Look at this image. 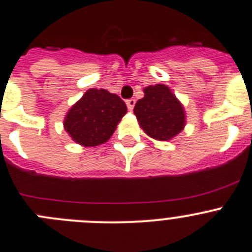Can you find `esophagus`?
I'll return each mask as SVG.
<instances>
[{
    "mask_svg": "<svg viewBox=\"0 0 252 252\" xmlns=\"http://www.w3.org/2000/svg\"><path fill=\"white\" fill-rule=\"evenodd\" d=\"M126 106H128L129 110H133V108H134L135 105V99H128V100L126 101Z\"/></svg>",
    "mask_w": 252,
    "mask_h": 252,
    "instance_id": "esophagus-1",
    "label": "esophagus"
}]
</instances>
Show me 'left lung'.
<instances>
[{
  "label": "left lung",
  "mask_w": 252,
  "mask_h": 252,
  "mask_svg": "<svg viewBox=\"0 0 252 252\" xmlns=\"http://www.w3.org/2000/svg\"><path fill=\"white\" fill-rule=\"evenodd\" d=\"M134 114L143 130L158 140L176 137L186 123L182 104L162 84L144 89V98L137 101Z\"/></svg>",
  "instance_id": "1"
}]
</instances>
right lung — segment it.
I'll use <instances>...</instances> for the list:
<instances>
[{
	"label": "right lung",
	"mask_w": 252,
	"mask_h": 252,
	"mask_svg": "<svg viewBox=\"0 0 252 252\" xmlns=\"http://www.w3.org/2000/svg\"><path fill=\"white\" fill-rule=\"evenodd\" d=\"M126 113V103L117 94L89 89L67 113L65 130L81 146H99L112 137Z\"/></svg>",
	"instance_id": "1"
}]
</instances>
